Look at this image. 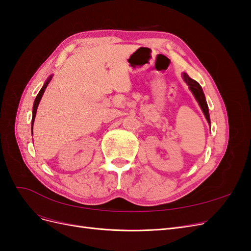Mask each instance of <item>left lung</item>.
I'll return each instance as SVG.
<instances>
[{
	"instance_id": "1",
	"label": "left lung",
	"mask_w": 251,
	"mask_h": 251,
	"mask_svg": "<svg viewBox=\"0 0 251 251\" xmlns=\"http://www.w3.org/2000/svg\"><path fill=\"white\" fill-rule=\"evenodd\" d=\"M183 78H184V80H185V82L187 83V85L189 86V89H191L193 94L195 95L197 101L199 102L200 107H201V109H202V111L204 113V115H205V117H206V120L208 121V124L210 125L208 105H207L206 100H205V96H204V93H203V90H202L201 86L196 80H194V79H192L191 77H189L188 75L185 74V73L183 74Z\"/></svg>"
}]
</instances>
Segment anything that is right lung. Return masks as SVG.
<instances>
[{
    "label": "right lung",
    "mask_w": 251,
    "mask_h": 251,
    "mask_svg": "<svg viewBox=\"0 0 251 251\" xmlns=\"http://www.w3.org/2000/svg\"><path fill=\"white\" fill-rule=\"evenodd\" d=\"M51 78H52V76H50V77L47 79V81L45 82V85H44L43 88L41 89V91L39 92V94H37V96H36V98H35V100H34V103H33V111H32V126H33V123H34V118H35V114H36V110H37V105H39V103H40V101H41V98H42V96H43V94H44V92H45V89H46L47 86L49 85V82H50ZM31 130H32V128H31Z\"/></svg>",
    "instance_id": "obj_1"
}]
</instances>
